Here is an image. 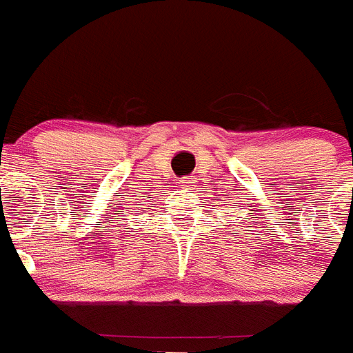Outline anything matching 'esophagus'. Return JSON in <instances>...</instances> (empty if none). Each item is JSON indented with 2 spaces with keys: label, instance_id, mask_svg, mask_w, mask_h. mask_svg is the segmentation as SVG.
I'll use <instances>...</instances> for the list:
<instances>
[{
  "label": "esophagus",
  "instance_id": "1",
  "mask_svg": "<svg viewBox=\"0 0 353 353\" xmlns=\"http://www.w3.org/2000/svg\"><path fill=\"white\" fill-rule=\"evenodd\" d=\"M182 183H183V188H191V185H193V183H194L193 176H185V179L182 180Z\"/></svg>",
  "mask_w": 353,
  "mask_h": 353
}]
</instances>
